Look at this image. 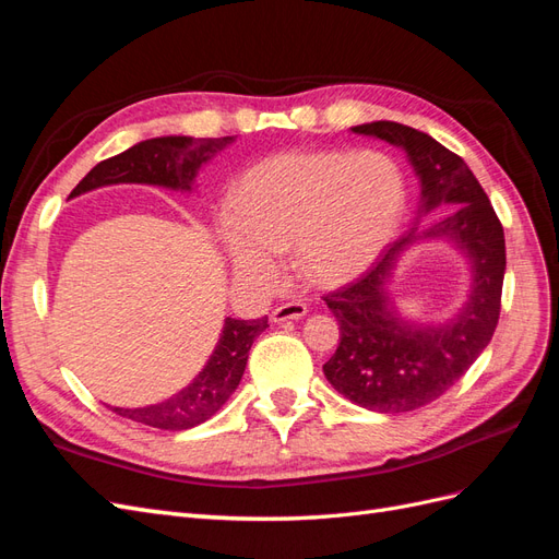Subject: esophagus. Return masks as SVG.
<instances>
[{"label":"esophagus","instance_id":"1","mask_svg":"<svg viewBox=\"0 0 559 559\" xmlns=\"http://www.w3.org/2000/svg\"><path fill=\"white\" fill-rule=\"evenodd\" d=\"M308 314V306L306 302H284V306L275 308L270 319L275 321V324H282V321H289V319H300Z\"/></svg>","mask_w":559,"mask_h":559}]
</instances>
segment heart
I'll list each match as a JSON object with an SVG mask.
<instances>
[{
    "label": "heart",
    "mask_w": 559,
    "mask_h": 559,
    "mask_svg": "<svg viewBox=\"0 0 559 559\" xmlns=\"http://www.w3.org/2000/svg\"><path fill=\"white\" fill-rule=\"evenodd\" d=\"M405 179L382 151H294L247 170L222 238L235 275L275 286L296 249L312 284H345L373 265L405 212Z\"/></svg>",
    "instance_id": "obj_1"
}]
</instances>
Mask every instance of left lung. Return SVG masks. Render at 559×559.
<instances>
[{
	"label": "left lung",
	"mask_w": 559,
	"mask_h": 559,
	"mask_svg": "<svg viewBox=\"0 0 559 559\" xmlns=\"http://www.w3.org/2000/svg\"><path fill=\"white\" fill-rule=\"evenodd\" d=\"M352 130L401 148L419 179L417 214L441 207L443 216L427 228L417 218L361 280L324 296L341 324V343L324 376L335 392L366 411L411 413L460 382L492 341L506 273L503 228L468 165L427 132L394 121ZM427 239L450 241L472 273L467 300L443 325L403 318L388 292L402 251Z\"/></svg>",
	"instance_id": "left-lung-1"
}]
</instances>
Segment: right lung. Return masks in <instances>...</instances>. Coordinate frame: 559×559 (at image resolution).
I'll list each match as a JSON object with an SVG mask.
<instances>
[{
	"mask_svg": "<svg viewBox=\"0 0 559 559\" xmlns=\"http://www.w3.org/2000/svg\"><path fill=\"white\" fill-rule=\"evenodd\" d=\"M233 142L235 138L193 140L186 138V134H167V138L144 140L123 151V154L97 163L79 181L70 198H79L83 193L114 183H146L191 193L200 167L210 163L216 154H222ZM265 329L267 317H226L222 335H218V343L210 354L207 364L202 366L200 373L181 392L160 403L142 405V408L111 411L132 421H140V425L163 431H183L202 425V421H207L222 411V405L238 389L247 368L249 349Z\"/></svg>",
	"mask_w": 559,
	"mask_h": 559,
	"instance_id": "1",
	"label": "right lung"
}]
</instances>
